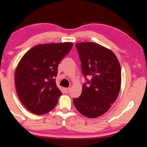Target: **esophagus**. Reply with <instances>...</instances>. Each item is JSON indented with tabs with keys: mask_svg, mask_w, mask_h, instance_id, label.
I'll list each match as a JSON object with an SVG mask.
<instances>
[{
	"mask_svg": "<svg viewBox=\"0 0 147 147\" xmlns=\"http://www.w3.org/2000/svg\"><path fill=\"white\" fill-rule=\"evenodd\" d=\"M65 93H68L69 92V90H70V88H69V87H67V88H65Z\"/></svg>",
	"mask_w": 147,
	"mask_h": 147,
	"instance_id": "34e87169",
	"label": "esophagus"
}]
</instances>
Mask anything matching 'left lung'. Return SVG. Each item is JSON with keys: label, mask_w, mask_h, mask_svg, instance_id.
Here are the masks:
<instances>
[{"label": "left lung", "mask_w": 147, "mask_h": 147, "mask_svg": "<svg viewBox=\"0 0 147 147\" xmlns=\"http://www.w3.org/2000/svg\"><path fill=\"white\" fill-rule=\"evenodd\" d=\"M86 82L82 94L73 99L80 113L89 118L104 115L116 100L121 87V67L112 50L94 42L75 45Z\"/></svg>", "instance_id": "obj_1"}]
</instances>
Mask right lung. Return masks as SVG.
<instances>
[{
    "mask_svg": "<svg viewBox=\"0 0 147 147\" xmlns=\"http://www.w3.org/2000/svg\"><path fill=\"white\" fill-rule=\"evenodd\" d=\"M72 42L41 44L23 55L15 73L18 95L32 113L41 115L54 109L61 91L55 78L60 62L69 53Z\"/></svg>",
    "mask_w": 147,
    "mask_h": 147,
    "instance_id": "add662e5",
    "label": "right lung"
}]
</instances>
